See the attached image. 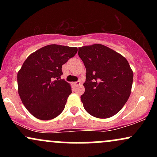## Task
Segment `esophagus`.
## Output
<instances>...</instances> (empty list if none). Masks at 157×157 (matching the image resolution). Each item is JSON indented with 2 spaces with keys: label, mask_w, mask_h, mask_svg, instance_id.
Listing matches in <instances>:
<instances>
[{
  "label": "esophagus",
  "mask_w": 157,
  "mask_h": 157,
  "mask_svg": "<svg viewBox=\"0 0 157 157\" xmlns=\"http://www.w3.org/2000/svg\"><path fill=\"white\" fill-rule=\"evenodd\" d=\"M81 84V82H80V81H77V82H75V83H74V85H75V86H80V85Z\"/></svg>",
  "instance_id": "34e87169"
}]
</instances>
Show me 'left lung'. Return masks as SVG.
<instances>
[{
    "instance_id": "left-lung-1",
    "label": "left lung",
    "mask_w": 157,
    "mask_h": 157,
    "mask_svg": "<svg viewBox=\"0 0 157 157\" xmlns=\"http://www.w3.org/2000/svg\"><path fill=\"white\" fill-rule=\"evenodd\" d=\"M86 69L85 92L80 99L85 110L97 118L117 113L128 100L134 74L127 60L101 44L79 48Z\"/></svg>"
}]
</instances>
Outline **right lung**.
Instances as JSON below:
<instances>
[{
    "mask_svg": "<svg viewBox=\"0 0 157 157\" xmlns=\"http://www.w3.org/2000/svg\"><path fill=\"white\" fill-rule=\"evenodd\" d=\"M77 48L48 45L30 55L17 73L18 94L26 109L36 118L48 120L62 113L71 88L62 66L77 54Z\"/></svg>",
    "mask_w": 157,
    "mask_h": 157,
    "instance_id": "1",
    "label": "right lung"
}]
</instances>
